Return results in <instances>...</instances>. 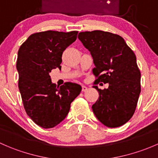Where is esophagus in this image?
Instances as JSON below:
<instances>
[{"label":"esophagus","instance_id":"34e87169","mask_svg":"<svg viewBox=\"0 0 158 158\" xmlns=\"http://www.w3.org/2000/svg\"><path fill=\"white\" fill-rule=\"evenodd\" d=\"M87 90V87L85 86V85H82V92H85Z\"/></svg>","mask_w":158,"mask_h":158}]
</instances>
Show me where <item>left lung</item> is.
<instances>
[{"label":"left lung","mask_w":158,"mask_h":158,"mask_svg":"<svg viewBox=\"0 0 158 158\" xmlns=\"http://www.w3.org/2000/svg\"><path fill=\"white\" fill-rule=\"evenodd\" d=\"M78 38L93 58L95 82L109 83L108 89L93 86L99 98L92 111L106 126H122L133 116L141 92V72L135 54L122 36L109 32H80Z\"/></svg>","instance_id":"left-lung-1"}]
</instances>
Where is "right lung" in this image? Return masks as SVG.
<instances>
[{"label": "right lung", "mask_w": 158, "mask_h": 158, "mask_svg": "<svg viewBox=\"0 0 158 158\" xmlns=\"http://www.w3.org/2000/svg\"><path fill=\"white\" fill-rule=\"evenodd\" d=\"M77 34L78 31L37 32L18 50V87L23 107L33 122L43 128L60 124L82 90L80 85L72 82L56 87L49 76L52 69H61L63 51L76 40Z\"/></svg>", "instance_id": "right-lung-1"}]
</instances>
